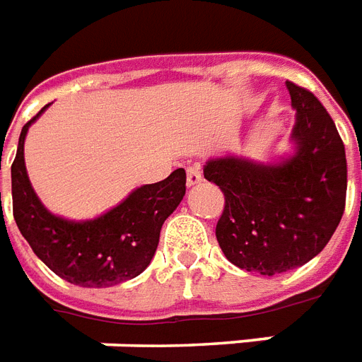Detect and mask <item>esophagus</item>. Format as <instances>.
<instances>
[{"instance_id":"1","label":"esophagus","mask_w":362,"mask_h":362,"mask_svg":"<svg viewBox=\"0 0 362 362\" xmlns=\"http://www.w3.org/2000/svg\"><path fill=\"white\" fill-rule=\"evenodd\" d=\"M202 180H203L202 167H199V165L189 167L188 173H186V182H188V186H197V184H199Z\"/></svg>"}]
</instances>
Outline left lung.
Instances as JSON below:
<instances>
[{"mask_svg":"<svg viewBox=\"0 0 362 362\" xmlns=\"http://www.w3.org/2000/svg\"><path fill=\"white\" fill-rule=\"evenodd\" d=\"M296 109V153L280 163L218 157L203 168L224 194L216 240L230 263L274 276L309 263L345 209L347 160L334 120L309 90L286 82Z\"/></svg>","mask_w":362,"mask_h":362,"instance_id":"8db88e82","label":"left lung"}]
</instances>
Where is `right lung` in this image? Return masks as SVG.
<instances>
[{
	"label": "right lung",
	"mask_w": 362,
	"mask_h": 362,
	"mask_svg": "<svg viewBox=\"0 0 362 362\" xmlns=\"http://www.w3.org/2000/svg\"><path fill=\"white\" fill-rule=\"evenodd\" d=\"M42 111L24 124L11 165L13 215L21 234L40 261L66 282L109 288L136 278L151 263L163 222L186 194V170L176 168L165 180L136 188L124 202L92 221L53 215L32 189L24 167V138Z\"/></svg>",
	"instance_id": "1"
}]
</instances>
